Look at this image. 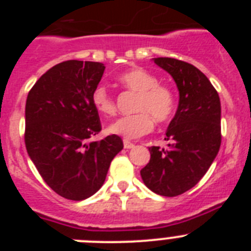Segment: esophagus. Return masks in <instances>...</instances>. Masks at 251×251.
Masks as SVG:
<instances>
[{"instance_id":"1","label":"esophagus","mask_w":251,"mask_h":251,"mask_svg":"<svg viewBox=\"0 0 251 251\" xmlns=\"http://www.w3.org/2000/svg\"><path fill=\"white\" fill-rule=\"evenodd\" d=\"M123 145H124V148H126V150H130V148L134 147V145H133L130 141H128V139H124Z\"/></svg>"}]
</instances>
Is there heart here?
I'll return each mask as SVG.
<instances>
[{"instance_id":"1","label":"heart","mask_w":251,"mask_h":251,"mask_svg":"<svg viewBox=\"0 0 251 251\" xmlns=\"http://www.w3.org/2000/svg\"><path fill=\"white\" fill-rule=\"evenodd\" d=\"M118 81L127 90L136 93L134 114L124 115L109 126V132L124 138H138L153 129V124L170 121L176 108L174 90L158 83V77L143 68H132L122 73ZM92 104L100 114L112 117L117 113L115 99L104 85L95 86Z\"/></svg>"}]
</instances>
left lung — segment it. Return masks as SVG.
Segmentation results:
<instances>
[{
  "label": "left lung",
  "instance_id": "left-lung-1",
  "mask_svg": "<svg viewBox=\"0 0 251 251\" xmlns=\"http://www.w3.org/2000/svg\"><path fill=\"white\" fill-rule=\"evenodd\" d=\"M153 61L172 75L179 90V103L166 132L168 147L150 148L151 159L141 170V176L153 192L175 197L205 176L220 150V98L196 66L174 57H156Z\"/></svg>",
  "mask_w": 251,
  "mask_h": 251
}]
</instances>
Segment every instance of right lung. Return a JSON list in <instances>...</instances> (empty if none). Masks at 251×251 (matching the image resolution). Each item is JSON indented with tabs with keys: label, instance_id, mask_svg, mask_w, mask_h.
I'll return each instance as SVG.
<instances>
[{
	"label": "right lung",
	"instance_id": "1",
	"mask_svg": "<svg viewBox=\"0 0 251 251\" xmlns=\"http://www.w3.org/2000/svg\"><path fill=\"white\" fill-rule=\"evenodd\" d=\"M104 69L94 61H63L40 77L27 95L26 150L46 185L68 200H85L98 191L110 162L123 150L117 134L90 141L101 130L92 93Z\"/></svg>",
	"mask_w": 251,
	"mask_h": 251
}]
</instances>
